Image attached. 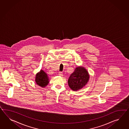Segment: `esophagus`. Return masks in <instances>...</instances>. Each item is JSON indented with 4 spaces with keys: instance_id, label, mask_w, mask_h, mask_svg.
<instances>
[{
    "instance_id": "esophagus-1",
    "label": "esophagus",
    "mask_w": 129,
    "mask_h": 129,
    "mask_svg": "<svg viewBox=\"0 0 129 129\" xmlns=\"http://www.w3.org/2000/svg\"><path fill=\"white\" fill-rule=\"evenodd\" d=\"M59 75L60 76H63V73H62V72H59Z\"/></svg>"
}]
</instances>
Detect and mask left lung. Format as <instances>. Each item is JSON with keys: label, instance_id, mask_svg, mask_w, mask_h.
<instances>
[{"label": "left lung", "instance_id": "left-lung-1", "mask_svg": "<svg viewBox=\"0 0 129 129\" xmlns=\"http://www.w3.org/2000/svg\"><path fill=\"white\" fill-rule=\"evenodd\" d=\"M89 78L86 69L82 67H78L70 76L68 80L69 86L73 90L77 91L85 86Z\"/></svg>", "mask_w": 129, "mask_h": 129}]
</instances>
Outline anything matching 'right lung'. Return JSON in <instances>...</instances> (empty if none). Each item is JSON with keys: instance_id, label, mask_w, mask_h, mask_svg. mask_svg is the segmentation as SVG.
I'll return each instance as SVG.
<instances>
[{"instance_id": "right-lung-1", "label": "right lung", "mask_w": 129, "mask_h": 129, "mask_svg": "<svg viewBox=\"0 0 129 129\" xmlns=\"http://www.w3.org/2000/svg\"><path fill=\"white\" fill-rule=\"evenodd\" d=\"M35 82L39 86L42 88L46 87L49 83V79L47 74L44 71L41 70L36 76Z\"/></svg>"}]
</instances>
